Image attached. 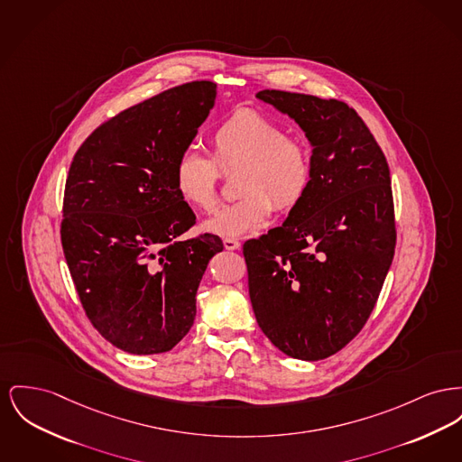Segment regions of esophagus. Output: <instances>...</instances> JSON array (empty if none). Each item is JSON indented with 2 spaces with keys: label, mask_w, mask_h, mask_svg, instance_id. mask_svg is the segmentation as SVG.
Masks as SVG:
<instances>
[{
  "label": "esophagus",
  "mask_w": 462,
  "mask_h": 462,
  "mask_svg": "<svg viewBox=\"0 0 462 462\" xmlns=\"http://www.w3.org/2000/svg\"><path fill=\"white\" fill-rule=\"evenodd\" d=\"M223 245H225V249H228V251H236V249L241 247V243H239L237 239H225Z\"/></svg>",
  "instance_id": "1"
}]
</instances>
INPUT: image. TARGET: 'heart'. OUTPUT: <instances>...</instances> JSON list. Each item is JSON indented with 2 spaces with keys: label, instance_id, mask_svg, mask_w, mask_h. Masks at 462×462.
<instances>
[{
  "label": "heart",
  "instance_id": "heart-1",
  "mask_svg": "<svg viewBox=\"0 0 462 462\" xmlns=\"http://www.w3.org/2000/svg\"><path fill=\"white\" fill-rule=\"evenodd\" d=\"M213 161L185 152L174 165V189L181 200L200 211L217 206V167L241 169L236 178V202L221 208L204 223L215 236L234 239L262 226L273 211H291L312 183L309 148L271 118L241 109L228 116L211 136Z\"/></svg>",
  "mask_w": 462,
  "mask_h": 462
}]
</instances>
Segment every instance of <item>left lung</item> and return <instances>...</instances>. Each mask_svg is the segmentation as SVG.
<instances>
[{"label": "left lung", "instance_id": "obj_1", "mask_svg": "<svg viewBox=\"0 0 462 462\" xmlns=\"http://www.w3.org/2000/svg\"><path fill=\"white\" fill-rule=\"evenodd\" d=\"M256 97L288 115L312 146V183L281 226L245 245L249 299L272 344L318 361L370 318L394 256L389 165L353 108L284 90Z\"/></svg>", "mask_w": 462, "mask_h": 462}]
</instances>
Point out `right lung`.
<instances>
[{
    "instance_id": "obj_1",
    "label": "right lung",
    "mask_w": 462,
    "mask_h": 462,
    "mask_svg": "<svg viewBox=\"0 0 462 462\" xmlns=\"http://www.w3.org/2000/svg\"><path fill=\"white\" fill-rule=\"evenodd\" d=\"M217 83L169 88L113 116L69 167L60 241L94 328L129 354L171 351L190 331L217 236L176 241L195 215L174 165L215 106Z\"/></svg>"
}]
</instances>
